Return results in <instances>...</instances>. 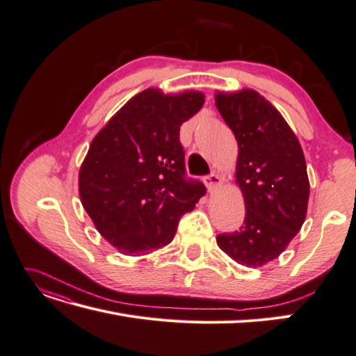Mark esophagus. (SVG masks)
<instances>
[{"label":"esophagus","mask_w":356,"mask_h":356,"mask_svg":"<svg viewBox=\"0 0 356 356\" xmlns=\"http://www.w3.org/2000/svg\"><path fill=\"white\" fill-rule=\"evenodd\" d=\"M204 185L209 193H215V191L222 185V177L220 175H216V172H213V175L204 177Z\"/></svg>","instance_id":"34e87169"}]
</instances>
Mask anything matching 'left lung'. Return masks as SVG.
<instances>
[{
  "mask_svg": "<svg viewBox=\"0 0 356 356\" xmlns=\"http://www.w3.org/2000/svg\"><path fill=\"white\" fill-rule=\"evenodd\" d=\"M215 105L238 141L234 179L245 220L216 243L239 265L261 268L280 257L302 227L309 181L302 147L278 109L252 88L216 91Z\"/></svg>",
  "mask_w": 356,
  "mask_h": 356,
  "instance_id": "8db88e82",
  "label": "left lung"
}]
</instances>
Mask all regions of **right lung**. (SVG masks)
I'll list each match as a JSON object with an SVG mask.
<instances>
[{
  "mask_svg": "<svg viewBox=\"0 0 356 356\" xmlns=\"http://www.w3.org/2000/svg\"><path fill=\"white\" fill-rule=\"evenodd\" d=\"M204 105V93L145 88L109 118L90 144L78 176L79 198L96 230L126 256L168 245L180 216L206 194L185 179L180 126Z\"/></svg>",
  "mask_w": 356,
  "mask_h": 356,
  "instance_id": "right-lung-1",
  "label": "right lung"
}]
</instances>
